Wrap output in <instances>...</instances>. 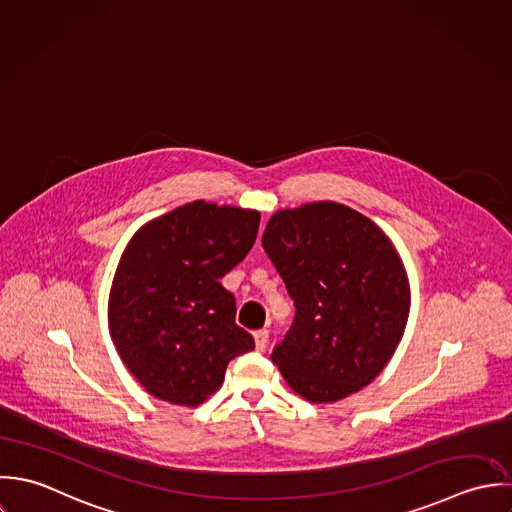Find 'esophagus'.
I'll use <instances>...</instances> for the list:
<instances>
[{
	"mask_svg": "<svg viewBox=\"0 0 512 512\" xmlns=\"http://www.w3.org/2000/svg\"><path fill=\"white\" fill-rule=\"evenodd\" d=\"M253 338H255V348L259 350V352H263L265 348H267V342H269V330H257V332H253Z\"/></svg>",
	"mask_w": 512,
	"mask_h": 512,
	"instance_id": "esophagus-1",
	"label": "esophagus"
}]
</instances>
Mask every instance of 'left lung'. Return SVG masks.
I'll use <instances>...</instances> for the list:
<instances>
[{
    "label": "left lung",
    "instance_id": "left-lung-1",
    "mask_svg": "<svg viewBox=\"0 0 512 512\" xmlns=\"http://www.w3.org/2000/svg\"><path fill=\"white\" fill-rule=\"evenodd\" d=\"M261 243L297 308L271 354L291 390L330 404L368 386L408 324V273L392 239L348 205L312 202L273 213Z\"/></svg>",
    "mask_w": 512,
    "mask_h": 512
}]
</instances>
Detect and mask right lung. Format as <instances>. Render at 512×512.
<instances>
[{"label":"right lung","mask_w":512,"mask_h":512,"mask_svg":"<svg viewBox=\"0 0 512 512\" xmlns=\"http://www.w3.org/2000/svg\"><path fill=\"white\" fill-rule=\"evenodd\" d=\"M259 219L257 209L198 200L150 219L124 247L108 332L150 396L196 408L221 388L227 364L255 348L219 279L251 251Z\"/></svg>","instance_id":"right-lung-1"}]
</instances>
